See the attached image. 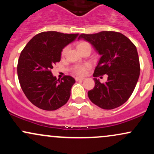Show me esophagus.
Returning a JSON list of instances; mask_svg holds the SVG:
<instances>
[{"mask_svg":"<svg viewBox=\"0 0 154 154\" xmlns=\"http://www.w3.org/2000/svg\"><path fill=\"white\" fill-rule=\"evenodd\" d=\"M83 79H85L84 77H75V80H76V81L83 80Z\"/></svg>","mask_w":154,"mask_h":154,"instance_id":"obj_1","label":"esophagus"}]
</instances>
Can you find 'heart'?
<instances>
[{
  "label": "heart",
  "instance_id": "heart-1",
  "mask_svg": "<svg viewBox=\"0 0 154 154\" xmlns=\"http://www.w3.org/2000/svg\"><path fill=\"white\" fill-rule=\"evenodd\" d=\"M89 45V43H87L85 41H80L77 43V47L78 50H80L81 48H82L83 47L85 46V45ZM67 51V47H64L61 51V56H63L65 54H66ZM89 67V65L87 64V63H85V64H80V65H76V66H73L72 68V72L74 73H75L76 75H83L85 74L86 69Z\"/></svg>",
  "mask_w": 154,
  "mask_h": 154
}]
</instances>
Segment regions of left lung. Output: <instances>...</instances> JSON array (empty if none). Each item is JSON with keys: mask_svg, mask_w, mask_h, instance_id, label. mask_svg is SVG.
I'll list each match as a JSON object with an SVG mask.
<instances>
[{"mask_svg": "<svg viewBox=\"0 0 154 154\" xmlns=\"http://www.w3.org/2000/svg\"><path fill=\"white\" fill-rule=\"evenodd\" d=\"M101 55L93 76L108 75L101 83L94 78L95 87L88 91L90 100L103 109H114L131 96L138 80L140 61L137 48L131 40L118 32L102 31L95 34H81Z\"/></svg>", "mask_w": 154, "mask_h": 154, "instance_id": "left-lung-1", "label": "left lung"}]
</instances>
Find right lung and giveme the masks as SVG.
Returning a JSON list of instances; mask_svg holds the SVG:
<instances>
[{
	"label": "right lung",
	"mask_w": 154,
	"mask_h": 154,
	"mask_svg": "<svg viewBox=\"0 0 154 154\" xmlns=\"http://www.w3.org/2000/svg\"><path fill=\"white\" fill-rule=\"evenodd\" d=\"M77 36L43 32L33 37L21 52L17 64L19 83L28 100L39 109L56 110L69 99L75 79L65 75L56 79L51 69L61 60L62 49Z\"/></svg>",
	"instance_id": "right-lung-1"
}]
</instances>
